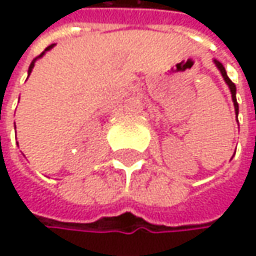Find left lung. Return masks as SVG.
I'll list each match as a JSON object with an SVG mask.
<instances>
[{
  "instance_id": "8db88e82",
  "label": "left lung",
  "mask_w": 256,
  "mask_h": 256,
  "mask_svg": "<svg viewBox=\"0 0 256 256\" xmlns=\"http://www.w3.org/2000/svg\"><path fill=\"white\" fill-rule=\"evenodd\" d=\"M214 64H215V66L220 70V72H221V76L224 78V81L227 82V86H228V88H230L231 92V99H232V104H234V110H236V118H237V114H238V104H237V99H236V86H234V82L231 81L228 76H227V72H226V68H224V65L220 62V60H216V59H214Z\"/></svg>"
}]
</instances>
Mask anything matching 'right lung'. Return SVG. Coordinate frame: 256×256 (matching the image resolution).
I'll return each mask as SVG.
<instances>
[{"mask_svg":"<svg viewBox=\"0 0 256 256\" xmlns=\"http://www.w3.org/2000/svg\"><path fill=\"white\" fill-rule=\"evenodd\" d=\"M53 47H54V44H52V46H48V47H47V48H46V50H44V52H42V53H41V54H40L38 58H35V59L32 60V64L29 65V70H28V74H30V72H32V70H34V66H35V62H36V59H40V58H42V56L46 54V52H48V50H52ZM14 128H16V126H14Z\"/></svg>","mask_w":256,"mask_h":256,"instance_id":"obj_1","label":"right lung"}]
</instances>
